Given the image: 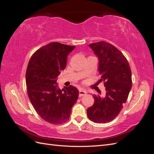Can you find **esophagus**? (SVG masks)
<instances>
[{"label": "esophagus", "instance_id": "34e87169", "mask_svg": "<svg viewBox=\"0 0 154 154\" xmlns=\"http://www.w3.org/2000/svg\"><path fill=\"white\" fill-rule=\"evenodd\" d=\"M86 93H87V92H86V91H85V90L80 89V93H79V96H80V97H81V96H83L85 95Z\"/></svg>", "mask_w": 154, "mask_h": 154}]
</instances>
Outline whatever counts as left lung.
<instances>
[{
    "label": "left lung",
    "mask_w": 154,
    "mask_h": 154,
    "mask_svg": "<svg viewBox=\"0 0 154 154\" xmlns=\"http://www.w3.org/2000/svg\"><path fill=\"white\" fill-rule=\"evenodd\" d=\"M99 60L101 75L97 85L103 82L106 95L94 94V105L87 109L88 119L97 123L111 122L127 100L132 88V72L127 58L115 46L101 41L88 45Z\"/></svg>",
    "instance_id": "8db88e82"
}]
</instances>
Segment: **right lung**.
<instances>
[{"instance_id":"right-lung-1","label":"right lung","mask_w":154,"mask_h":154,"mask_svg":"<svg viewBox=\"0 0 154 154\" xmlns=\"http://www.w3.org/2000/svg\"><path fill=\"white\" fill-rule=\"evenodd\" d=\"M75 46L51 42L32 54L27 66V94L36 112L45 122L58 125L66 122L76 103L79 91L72 85L58 87L60 71L66 67L67 56Z\"/></svg>"}]
</instances>
